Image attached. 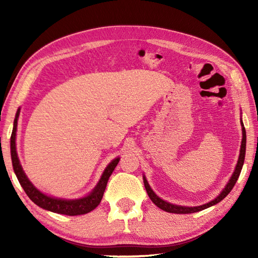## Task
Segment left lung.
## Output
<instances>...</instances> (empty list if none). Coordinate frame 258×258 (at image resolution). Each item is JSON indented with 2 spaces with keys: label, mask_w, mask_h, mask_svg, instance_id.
Returning <instances> with one entry per match:
<instances>
[{
  "label": "left lung",
  "mask_w": 258,
  "mask_h": 258,
  "mask_svg": "<svg viewBox=\"0 0 258 258\" xmlns=\"http://www.w3.org/2000/svg\"><path fill=\"white\" fill-rule=\"evenodd\" d=\"M240 125H242V134H243V138H242V144H240V150H239V156H238V161L236 164V167L234 169V173L232 174L231 178H229L228 183L226 184L225 187L223 188V190L221 191L220 194H218L215 199L213 201L206 203V204H203L200 206H182V205H176V204H172V203H168L166 201L162 200L161 197H158L155 193L154 190L151 188V186L147 182V179L145 177V175H143V180H144V186H145V189L147 191V194H149L151 201L154 203V204L160 207L161 210L168 212V213H175V214H190V213H196V212H200L205 210V208L211 207L213 205H216L217 203H220L221 201H223L225 197L228 195L229 191H231L234 187L235 183L237 182L238 176L240 174V171H242L243 165H244V160H245V152H246V131L244 127V124H243V120L240 118Z\"/></svg>",
  "instance_id": "left-lung-1"
}]
</instances>
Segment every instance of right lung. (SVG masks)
<instances>
[{
  "mask_svg": "<svg viewBox=\"0 0 258 258\" xmlns=\"http://www.w3.org/2000/svg\"><path fill=\"white\" fill-rule=\"evenodd\" d=\"M20 115V108L16 112L14 123H13V131L12 135H11V157H12V165L14 173L18 177L19 182L22 187H23L26 195L30 197L32 202H34L37 206L44 208L46 211H50L53 213L57 214H63V215H70V216H75V215H83V214L90 213L91 211L94 210L95 207L98 206L102 199L103 194L105 191L106 185L108 182V178L111 176L114 168L119 162V157L114 158V160L108 164L106 168L104 169L102 176L98 180V183L94 188L92 189L90 194H87L84 197H81V199H73V200H68V199H59V197H54V196H48L44 193H42L41 190H38L34 185L32 184L31 180L27 178L25 175L23 167H22L18 152H16V130H18V119Z\"/></svg>",
  "mask_w": 258,
  "mask_h": 258,
  "instance_id": "obj_1",
  "label": "right lung"
}]
</instances>
